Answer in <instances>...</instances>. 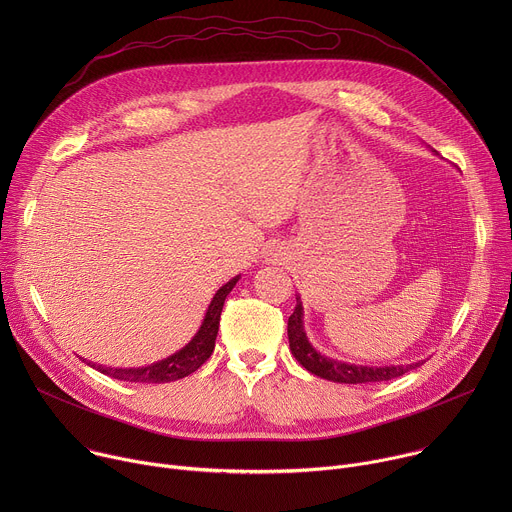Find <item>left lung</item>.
Segmentation results:
<instances>
[{
	"label": "left lung",
	"instance_id": "8db88e82",
	"mask_svg": "<svg viewBox=\"0 0 512 512\" xmlns=\"http://www.w3.org/2000/svg\"><path fill=\"white\" fill-rule=\"evenodd\" d=\"M296 310L287 320V338H289V350L296 356V360L302 364L306 371L312 375L334 381V383H346V385H358V383H381L391 381L401 375H405L411 369H417L421 362L411 364H387V367H367V364H350L342 362L330 356H324L318 352L304 330V306L300 296H296Z\"/></svg>",
	"mask_w": 512,
	"mask_h": 512
}]
</instances>
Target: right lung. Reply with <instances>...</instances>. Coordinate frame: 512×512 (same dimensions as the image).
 Masks as SVG:
<instances>
[{
	"label": "right lung",
	"mask_w": 512,
	"mask_h": 512,
	"mask_svg": "<svg viewBox=\"0 0 512 512\" xmlns=\"http://www.w3.org/2000/svg\"><path fill=\"white\" fill-rule=\"evenodd\" d=\"M239 277L241 275L233 277L231 281H227L221 289L216 291L194 338L184 348L170 354L168 358L148 364V367H139V369H115V367H103V364H95L85 358L83 360L89 364V367L97 369L99 373H103L111 379H117V381H127V383H172V381L192 375L194 371H198L202 367L206 358L214 350V340L218 334V322H221V312H223L225 300L233 291V287L237 285Z\"/></svg>",
	"instance_id": "right-lung-1"
}]
</instances>
